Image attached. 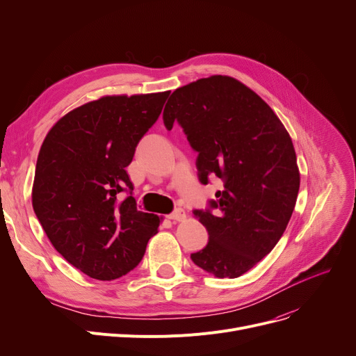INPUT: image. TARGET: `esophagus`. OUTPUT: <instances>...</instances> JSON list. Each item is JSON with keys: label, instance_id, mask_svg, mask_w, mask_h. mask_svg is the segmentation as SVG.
<instances>
[{"label": "esophagus", "instance_id": "esophagus-1", "mask_svg": "<svg viewBox=\"0 0 356 356\" xmlns=\"http://www.w3.org/2000/svg\"><path fill=\"white\" fill-rule=\"evenodd\" d=\"M168 219L176 220V222H181V220L186 219V213H184V211L181 208H176L173 213L168 215Z\"/></svg>", "mask_w": 356, "mask_h": 356}]
</instances>
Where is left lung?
Here are the masks:
<instances>
[{
    "mask_svg": "<svg viewBox=\"0 0 356 356\" xmlns=\"http://www.w3.org/2000/svg\"><path fill=\"white\" fill-rule=\"evenodd\" d=\"M167 129L177 121L199 153V180L219 177L215 213L195 211L209 242L191 255L218 278H236L271 252L283 236L300 188L294 145L270 105L225 74L177 88L167 101Z\"/></svg>",
    "mask_w": 356,
    "mask_h": 356,
    "instance_id": "left-lung-1",
    "label": "left lung"
}]
</instances>
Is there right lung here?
Listing matches in <instances>:
<instances>
[{"mask_svg":"<svg viewBox=\"0 0 356 356\" xmlns=\"http://www.w3.org/2000/svg\"><path fill=\"white\" fill-rule=\"evenodd\" d=\"M170 90L106 95L72 109L47 133L31 191L54 250L83 274L111 282L138 266L160 218L137 211L125 167Z\"/></svg>","mask_w":356,"mask_h":356,"instance_id":"1","label":"right lung"}]
</instances>
